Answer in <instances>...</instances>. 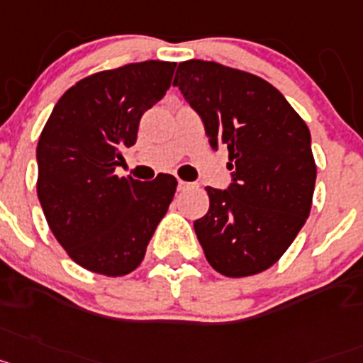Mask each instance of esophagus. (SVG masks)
Listing matches in <instances>:
<instances>
[{
	"instance_id": "34e87169",
	"label": "esophagus",
	"mask_w": 363,
	"mask_h": 363,
	"mask_svg": "<svg viewBox=\"0 0 363 363\" xmlns=\"http://www.w3.org/2000/svg\"><path fill=\"white\" fill-rule=\"evenodd\" d=\"M191 182H186V181H181V179H179V190L181 191H184V190H188V188H191Z\"/></svg>"
}]
</instances>
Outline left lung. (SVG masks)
Returning <instances> with one entry per match:
<instances>
[{"instance_id": "obj_1", "label": "left lung", "mask_w": 363, "mask_h": 363, "mask_svg": "<svg viewBox=\"0 0 363 363\" xmlns=\"http://www.w3.org/2000/svg\"><path fill=\"white\" fill-rule=\"evenodd\" d=\"M173 86L234 169L226 190L206 186L210 208L194 223L208 263L228 277L270 269L313 204L316 164L307 124L269 82L217 62H182Z\"/></svg>"}]
</instances>
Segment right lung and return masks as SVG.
<instances>
[{
  "instance_id": "right-lung-1",
  "label": "right lung",
  "mask_w": 363,
  "mask_h": 363,
  "mask_svg": "<svg viewBox=\"0 0 363 363\" xmlns=\"http://www.w3.org/2000/svg\"><path fill=\"white\" fill-rule=\"evenodd\" d=\"M175 65L147 60L94 72L65 91L40 135L38 199L69 257L91 272H133L175 195L168 173L151 182L115 175Z\"/></svg>"
}]
</instances>
